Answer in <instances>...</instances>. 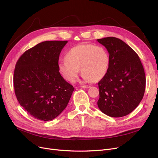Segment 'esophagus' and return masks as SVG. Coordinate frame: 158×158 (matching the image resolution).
I'll return each mask as SVG.
<instances>
[{
	"mask_svg": "<svg viewBox=\"0 0 158 158\" xmlns=\"http://www.w3.org/2000/svg\"><path fill=\"white\" fill-rule=\"evenodd\" d=\"M81 87H82V88H85V89H87V88H89L90 86H89V85H82V86H81Z\"/></svg>",
	"mask_w": 158,
	"mask_h": 158,
	"instance_id": "1",
	"label": "esophagus"
}]
</instances>
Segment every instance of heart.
Masks as SVG:
<instances>
[{"mask_svg":"<svg viewBox=\"0 0 158 158\" xmlns=\"http://www.w3.org/2000/svg\"><path fill=\"white\" fill-rule=\"evenodd\" d=\"M65 59L59 61L58 67L63 77L69 82H74L77 78L80 69L85 80L96 82L106 74L109 64L106 49L93 44L72 47L66 52Z\"/></svg>","mask_w":158,"mask_h":158,"instance_id":"heart-1","label":"heart"}]
</instances>
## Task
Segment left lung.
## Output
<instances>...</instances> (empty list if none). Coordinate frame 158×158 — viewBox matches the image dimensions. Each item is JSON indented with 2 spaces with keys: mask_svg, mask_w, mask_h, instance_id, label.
I'll return each mask as SVG.
<instances>
[{
  "mask_svg": "<svg viewBox=\"0 0 158 158\" xmlns=\"http://www.w3.org/2000/svg\"><path fill=\"white\" fill-rule=\"evenodd\" d=\"M97 40L109 54L108 70L98 82V107L109 117L126 116L137 107L144 96V68L136 52L120 39L108 37Z\"/></svg>",
  "mask_w": 158,
  "mask_h": 158,
  "instance_id": "8db88e82",
  "label": "left lung"
}]
</instances>
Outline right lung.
<instances>
[{"label": "right lung", "instance_id": "1", "mask_svg": "<svg viewBox=\"0 0 158 158\" xmlns=\"http://www.w3.org/2000/svg\"><path fill=\"white\" fill-rule=\"evenodd\" d=\"M67 41H47L25 51L17 61L14 87L20 106L33 118L49 121L66 107L74 88L59 70Z\"/></svg>", "mask_w": 158, "mask_h": 158}]
</instances>
